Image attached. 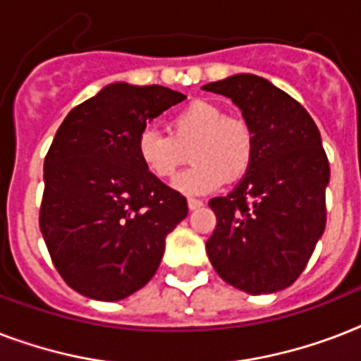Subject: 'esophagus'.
Returning <instances> with one entry per match:
<instances>
[{"instance_id":"esophagus-1","label":"esophagus","mask_w":361,"mask_h":361,"mask_svg":"<svg viewBox=\"0 0 361 361\" xmlns=\"http://www.w3.org/2000/svg\"><path fill=\"white\" fill-rule=\"evenodd\" d=\"M187 206H189V209H198L202 208L204 202L202 200H198V198H189V200H187Z\"/></svg>"}]
</instances>
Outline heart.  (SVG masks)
I'll return each instance as SVG.
<instances>
[{"label": "heart", "mask_w": 361, "mask_h": 361, "mask_svg": "<svg viewBox=\"0 0 361 361\" xmlns=\"http://www.w3.org/2000/svg\"><path fill=\"white\" fill-rule=\"evenodd\" d=\"M169 135L146 127L136 136V155L159 180L174 176L189 152L192 164L176 176L174 189L187 197L217 191L240 180L252 163L255 136L247 121L226 116L208 101H192L172 114Z\"/></svg>", "instance_id": "b5f03b06"}]
</instances>
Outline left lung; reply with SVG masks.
<instances>
[{
    "instance_id": "8db88e82",
    "label": "left lung",
    "mask_w": 361,
    "mask_h": 361,
    "mask_svg": "<svg viewBox=\"0 0 361 361\" xmlns=\"http://www.w3.org/2000/svg\"><path fill=\"white\" fill-rule=\"evenodd\" d=\"M202 90L232 99L255 136L236 189L209 200L212 266L247 294H271L300 277L326 226L330 163L307 110L262 76L234 75Z\"/></svg>"
}]
</instances>
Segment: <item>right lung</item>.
Instances as JSON below:
<instances>
[{
  "mask_svg": "<svg viewBox=\"0 0 361 361\" xmlns=\"http://www.w3.org/2000/svg\"><path fill=\"white\" fill-rule=\"evenodd\" d=\"M185 95L116 82L71 110L44 157L39 226L54 266L82 296L118 302L157 271L187 200L144 169L136 136Z\"/></svg>",
  "mask_w": 361,
  "mask_h": 361,
  "instance_id": "right-lung-1",
  "label": "right lung"
}]
</instances>
